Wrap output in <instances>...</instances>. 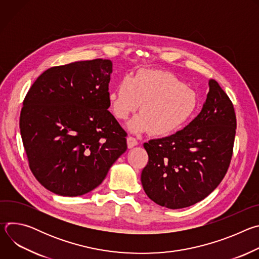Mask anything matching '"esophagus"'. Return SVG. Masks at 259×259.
Wrapping results in <instances>:
<instances>
[{
    "label": "esophagus",
    "instance_id": "obj_1",
    "mask_svg": "<svg viewBox=\"0 0 259 259\" xmlns=\"http://www.w3.org/2000/svg\"><path fill=\"white\" fill-rule=\"evenodd\" d=\"M137 144H138V141L136 140L135 137H132V136L127 137V145H128L129 149H132V147H134Z\"/></svg>",
    "mask_w": 259,
    "mask_h": 259
}]
</instances>
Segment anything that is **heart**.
Returning <instances> with one entry per match:
<instances>
[{
	"instance_id": "heart-1",
	"label": "heart",
	"mask_w": 259,
	"mask_h": 259,
	"mask_svg": "<svg viewBox=\"0 0 259 259\" xmlns=\"http://www.w3.org/2000/svg\"><path fill=\"white\" fill-rule=\"evenodd\" d=\"M107 100L114 116L126 120L139 108L141 113L127 128L134 133L151 129L155 135L166 136L186 126L197 112V93L173 73L142 68L132 78L125 76L108 92Z\"/></svg>"
}]
</instances>
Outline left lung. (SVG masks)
I'll return each mask as SVG.
<instances>
[{
	"mask_svg": "<svg viewBox=\"0 0 259 259\" xmlns=\"http://www.w3.org/2000/svg\"><path fill=\"white\" fill-rule=\"evenodd\" d=\"M236 128L231 99L210 80L201 113L187 127L143 144L149 162L141 172V183L147 197L169 209L205 199L227 174Z\"/></svg>",
	"mask_w": 259,
	"mask_h": 259,
	"instance_id": "8db88e82",
	"label": "left lung"
}]
</instances>
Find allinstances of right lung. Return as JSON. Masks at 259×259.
Returning <instances> with one entry per match:
<instances>
[{
    "label": "right lung",
    "instance_id": "1",
    "mask_svg": "<svg viewBox=\"0 0 259 259\" xmlns=\"http://www.w3.org/2000/svg\"><path fill=\"white\" fill-rule=\"evenodd\" d=\"M113 63L77 61L45 70L28 90L19 127L29 168L44 188L85 195L127 150V133L107 108Z\"/></svg>",
    "mask_w": 259,
    "mask_h": 259
}]
</instances>
